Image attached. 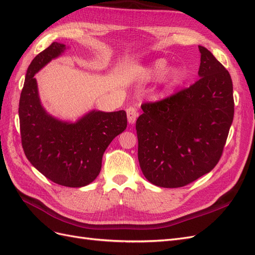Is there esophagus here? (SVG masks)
<instances>
[{"label": "esophagus", "mask_w": 255, "mask_h": 255, "mask_svg": "<svg viewBox=\"0 0 255 255\" xmlns=\"http://www.w3.org/2000/svg\"><path fill=\"white\" fill-rule=\"evenodd\" d=\"M127 115H128V123H129V125H133V123H135V121L138 117L137 109H135V107H133V106H129L128 109L127 110Z\"/></svg>", "instance_id": "34e87169"}]
</instances>
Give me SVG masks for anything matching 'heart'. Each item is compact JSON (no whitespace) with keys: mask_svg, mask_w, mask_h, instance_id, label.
<instances>
[{"mask_svg":"<svg viewBox=\"0 0 255 255\" xmlns=\"http://www.w3.org/2000/svg\"><path fill=\"white\" fill-rule=\"evenodd\" d=\"M168 63L165 59H156L151 63L148 67H145L142 70V78L145 80H152L159 78L167 69ZM180 79V73L176 69H172L168 73V80L170 83H175Z\"/></svg>","mask_w":255,"mask_h":255,"instance_id":"heart-1","label":"heart"}]
</instances>
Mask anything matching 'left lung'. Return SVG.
Instances as JSON below:
<instances>
[{"label": "left lung", "instance_id": "8db88e82", "mask_svg": "<svg viewBox=\"0 0 255 255\" xmlns=\"http://www.w3.org/2000/svg\"><path fill=\"white\" fill-rule=\"evenodd\" d=\"M199 80L157 102L141 105L136 121L138 160L145 179L183 187L218 164L234 117L233 84L227 69L199 45Z\"/></svg>", "mask_w": 255, "mask_h": 255}]
</instances>
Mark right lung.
<instances>
[{
	"instance_id": "right-lung-1",
	"label": "right lung",
	"mask_w": 255,
	"mask_h": 255,
	"mask_svg": "<svg viewBox=\"0 0 255 255\" xmlns=\"http://www.w3.org/2000/svg\"><path fill=\"white\" fill-rule=\"evenodd\" d=\"M66 50L53 42L32 60L19 102L22 148L38 171L67 187H83L101 171L102 157L116 136L127 128L125 111H91L76 122L60 121L41 105L34 75Z\"/></svg>"
}]
</instances>
